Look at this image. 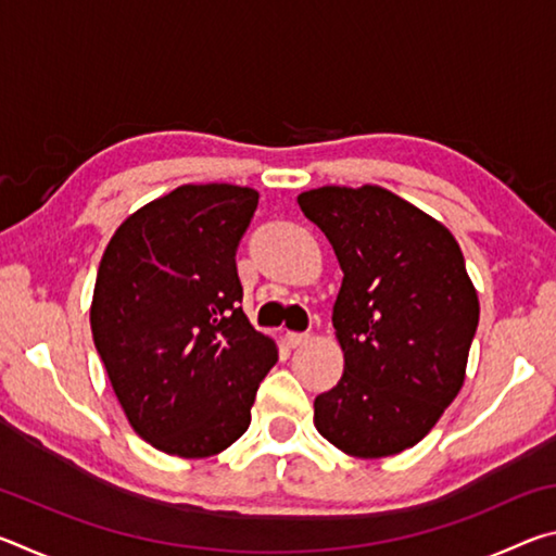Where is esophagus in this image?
Segmentation results:
<instances>
[{"mask_svg": "<svg viewBox=\"0 0 556 556\" xmlns=\"http://www.w3.org/2000/svg\"><path fill=\"white\" fill-rule=\"evenodd\" d=\"M285 338H287L289 348H301V345H306L308 341H312V336H308V333H294V331H289Z\"/></svg>", "mask_w": 556, "mask_h": 556, "instance_id": "esophagus-1", "label": "esophagus"}]
</instances>
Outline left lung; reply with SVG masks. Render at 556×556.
Wrapping results in <instances>:
<instances>
[{"instance_id": "obj_1", "label": "left lung", "mask_w": 556, "mask_h": 556, "mask_svg": "<svg viewBox=\"0 0 556 556\" xmlns=\"http://www.w3.org/2000/svg\"><path fill=\"white\" fill-rule=\"evenodd\" d=\"M296 201L343 269L333 326L345 368L314 400V425L348 456H394L464 388L481 314L464 252L446 225L382 186H321Z\"/></svg>"}]
</instances>
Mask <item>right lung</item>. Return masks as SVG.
Here are the masks:
<instances>
[{
    "mask_svg": "<svg viewBox=\"0 0 556 556\" xmlns=\"http://www.w3.org/2000/svg\"><path fill=\"white\" fill-rule=\"evenodd\" d=\"M257 201L248 186H178L131 213L102 252L92 341L131 429L168 456L235 444L277 363V343L242 312L235 265Z\"/></svg>",
    "mask_w": 556,
    "mask_h": 556,
    "instance_id": "1",
    "label": "right lung"
}]
</instances>
